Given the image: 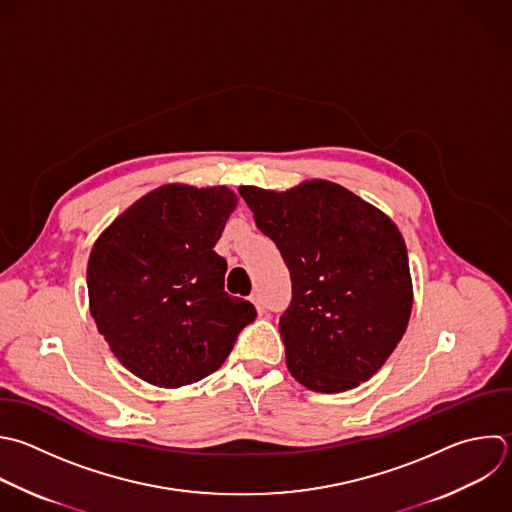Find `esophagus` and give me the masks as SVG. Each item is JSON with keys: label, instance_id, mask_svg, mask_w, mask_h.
I'll use <instances>...</instances> for the list:
<instances>
[{"label": "esophagus", "instance_id": "1", "mask_svg": "<svg viewBox=\"0 0 512 512\" xmlns=\"http://www.w3.org/2000/svg\"><path fill=\"white\" fill-rule=\"evenodd\" d=\"M250 300H252V304L256 306L258 314H264V312H266V306H264V300H262V296H260V294H256V292H254V294L250 296Z\"/></svg>", "mask_w": 512, "mask_h": 512}]
</instances>
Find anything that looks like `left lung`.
<instances>
[{
    "instance_id": "8db88e82",
    "label": "left lung",
    "mask_w": 512,
    "mask_h": 512,
    "mask_svg": "<svg viewBox=\"0 0 512 512\" xmlns=\"http://www.w3.org/2000/svg\"><path fill=\"white\" fill-rule=\"evenodd\" d=\"M238 192L290 270L292 300L278 322L290 374L324 394L374 376L412 310L408 254L396 224L326 180L288 192Z\"/></svg>"
}]
</instances>
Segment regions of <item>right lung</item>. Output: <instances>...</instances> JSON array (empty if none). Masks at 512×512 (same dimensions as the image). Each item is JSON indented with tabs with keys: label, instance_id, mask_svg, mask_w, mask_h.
<instances>
[{
	"label": "right lung",
	"instance_id": "right-lung-1",
	"mask_svg": "<svg viewBox=\"0 0 512 512\" xmlns=\"http://www.w3.org/2000/svg\"><path fill=\"white\" fill-rule=\"evenodd\" d=\"M226 186L166 184L118 216L88 262L90 312L138 378L180 388L216 372L256 308L224 292L214 252L236 208Z\"/></svg>",
	"mask_w": 512,
	"mask_h": 512
}]
</instances>
